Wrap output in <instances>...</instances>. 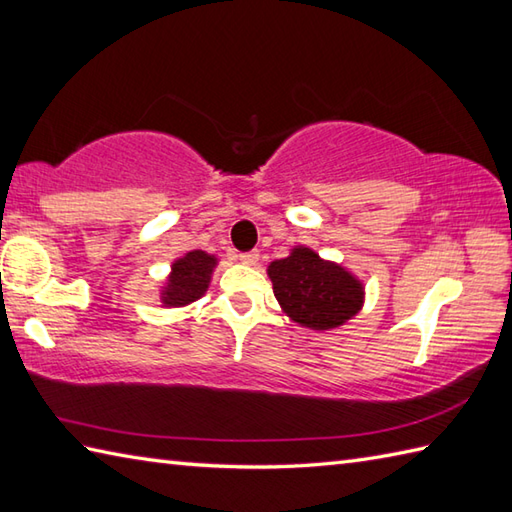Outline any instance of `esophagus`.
<instances>
[{
  "instance_id": "esophagus-1",
  "label": "esophagus",
  "mask_w": 512,
  "mask_h": 512,
  "mask_svg": "<svg viewBox=\"0 0 512 512\" xmlns=\"http://www.w3.org/2000/svg\"><path fill=\"white\" fill-rule=\"evenodd\" d=\"M237 259L246 266H255L257 259H259V253H257V250H248V253H239Z\"/></svg>"
}]
</instances>
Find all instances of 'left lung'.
Here are the masks:
<instances>
[{"mask_svg":"<svg viewBox=\"0 0 512 512\" xmlns=\"http://www.w3.org/2000/svg\"><path fill=\"white\" fill-rule=\"evenodd\" d=\"M279 306L292 321L312 330L339 328L363 306L361 281L310 248H295L268 266Z\"/></svg>","mask_w":512,"mask_h":512,"instance_id":"1","label":"left lung"}]
</instances>
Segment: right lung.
<instances>
[{"instance_id":"1","label":"right lung","mask_w":512,"mask_h":512,"mask_svg":"<svg viewBox=\"0 0 512 512\" xmlns=\"http://www.w3.org/2000/svg\"><path fill=\"white\" fill-rule=\"evenodd\" d=\"M215 257L204 250H191L171 266V277L167 288L162 290V301L167 306H187L200 299L209 288Z\"/></svg>"}]
</instances>
